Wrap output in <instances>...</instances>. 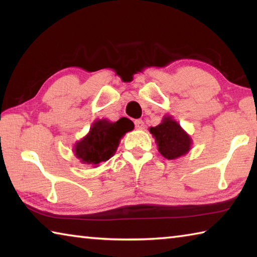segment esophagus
I'll list each match as a JSON object with an SVG mask.
<instances>
[{
    "mask_svg": "<svg viewBox=\"0 0 257 257\" xmlns=\"http://www.w3.org/2000/svg\"><path fill=\"white\" fill-rule=\"evenodd\" d=\"M135 125H136V129H138V130H142V129H144V128H145V123H144V121L141 120V119L135 120Z\"/></svg>",
    "mask_w": 257,
    "mask_h": 257,
    "instance_id": "obj_1",
    "label": "esophagus"
}]
</instances>
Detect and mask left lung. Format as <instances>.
<instances>
[{"mask_svg": "<svg viewBox=\"0 0 257 257\" xmlns=\"http://www.w3.org/2000/svg\"><path fill=\"white\" fill-rule=\"evenodd\" d=\"M158 150L163 158L176 160L186 155L191 149L193 139L171 115H164L161 123L151 127Z\"/></svg>", "mask_w": 257, "mask_h": 257, "instance_id": "left-lung-1", "label": "left lung"}]
</instances>
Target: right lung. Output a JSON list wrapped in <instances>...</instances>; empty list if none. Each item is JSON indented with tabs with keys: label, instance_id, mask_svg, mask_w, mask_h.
Wrapping results in <instances>:
<instances>
[{
	"label": "right lung",
	"instance_id": "right-lung-1",
	"mask_svg": "<svg viewBox=\"0 0 257 257\" xmlns=\"http://www.w3.org/2000/svg\"><path fill=\"white\" fill-rule=\"evenodd\" d=\"M134 127L133 121L127 118H121L115 122L107 119L95 120L88 134L73 146V154L81 163L96 168L115 154L121 138Z\"/></svg>",
	"mask_w": 257,
	"mask_h": 257
}]
</instances>
